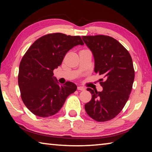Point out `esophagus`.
Masks as SVG:
<instances>
[{"label": "esophagus", "mask_w": 152, "mask_h": 152, "mask_svg": "<svg viewBox=\"0 0 152 152\" xmlns=\"http://www.w3.org/2000/svg\"><path fill=\"white\" fill-rule=\"evenodd\" d=\"M77 89H78V91H84V90H85V88H84V87H82V86H78Z\"/></svg>", "instance_id": "1"}]
</instances>
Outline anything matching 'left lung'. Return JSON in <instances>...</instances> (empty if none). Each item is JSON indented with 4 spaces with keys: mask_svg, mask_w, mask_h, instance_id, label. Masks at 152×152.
Instances as JSON below:
<instances>
[{
    "mask_svg": "<svg viewBox=\"0 0 152 152\" xmlns=\"http://www.w3.org/2000/svg\"><path fill=\"white\" fill-rule=\"evenodd\" d=\"M94 59V72L102 91L90 88L92 99L84 105L86 112L98 122L111 120L121 111L132 92L135 78L132 58L129 51L114 38L107 35L82 36Z\"/></svg>",
    "mask_w": 152,
    "mask_h": 152,
    "instance_id": "8db88e82",
    "label": "left lung"
}]
</instances>
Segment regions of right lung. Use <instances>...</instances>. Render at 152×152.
Returning a JSON list of instances; mask_svg holds the SVG:
<instances>
[{"label": "right lung", "instance_id": "1", "mask_svg": "<svg viewBox=\"0 0 152 152\" xmlns=\"http://www.w3.org/2000/svg\"><path fill=\"white\" fill-rule=\"evenodd\" d=\"M84 45L80 36L50 33L39 38L28 49L19 65L18 84L25 106L36 116L48 117L57 113L76 85H61L53 71L61 65L68 51Z\"/></svg>", "mask_w": 152, "mask_h": 152}]
</instances>
